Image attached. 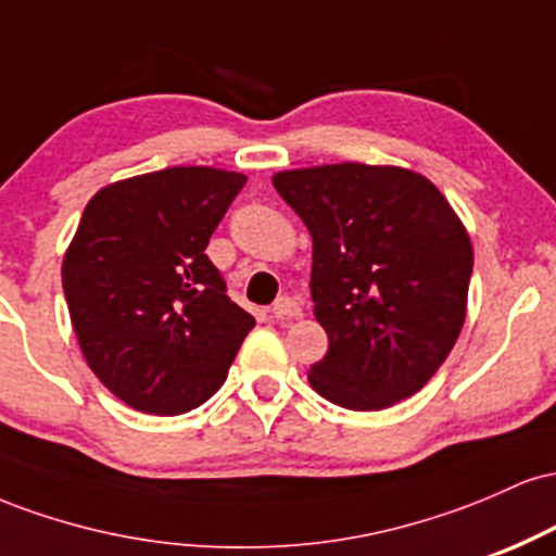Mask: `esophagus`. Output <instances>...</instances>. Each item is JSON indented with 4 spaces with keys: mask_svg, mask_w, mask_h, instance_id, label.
Returning a JSON list of instances; mask_svg holds the SVG:
<instances>
[{
    "mask_svg": "<svg viewBox=\"0 0 556 556\" xmlns=\"http://www.w3.org/2000/svg\"><path fill=\"white\" fill-rule=\"evenodd\" d=\"M271 314H274V318H277V321H292V318L303 316V308H300L298 300H292V298H279L277 303H274Z\"/></svg>",
    "mask_w": 556,
    "mask_h": 556,
    "instance_id": "obj_1",
    "label": "esophagus"
}]
</instances>
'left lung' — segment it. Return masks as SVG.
I'll return each instance as SVG.
<instances>
[{"mask_svg": "<svg viewBox=\"0 0 556 556\" xmlns=\"http://www.w3.org/2000/svg\"><path fill=\"white\" fill-rule=\"evenodd\" d=\"M314 240L311 298L329 350L321 397L384 410L439 371L468 314L473 245L429 177L392 164H321L271 177Z\"/></svg>", "mask_w": 556, "mask_h": 556, "instance_id": "left-lung-1", "label": "left lung"}]
</instances>
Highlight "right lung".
Here are the masks:
<instances>
[{
    "mask_svg": "<svg viewBox=\"0 0 556 556\" xmlns=\"http://www.w3.org/2000/svg\"><path fill=\"white\" fill-rule=\"evenodd\" d=\"M245 180L159 169L104 185L80 216L62 258L70 321L96 379L140 413L203 405L256 327L203 253Z\"/></svg>",
    "mask_w": 556,
    "mask_h": 556,
    "instance_id": "obj_1",
    "label": "right lung"
}]
</instances>
